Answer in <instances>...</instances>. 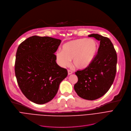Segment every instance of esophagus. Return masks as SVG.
Masks as SVG:
<instances>
[{"label": "esophagus", "mask_w": 131, "mask_h": 131, "mask_svg": "<svg viewBox=\"0 0 131 131\" xmlns=\"http://www.w3.org/2000/svg\"><path fill=\"white\" fill-rule=\"evenodd\" d=\"M72 73H73V72H72V71H71V70H68V75H70V74H71Z\"/></svg>", "instance_id": "1"}]
</instances>
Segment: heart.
<instances>
[{
  "instance_id": "obj_1",
  "label": "heart",
  "mask_w": 131,
  "mask_h": 131,
  "mask_svg": "<svg viewBox=\"0 0 131 131\" xmlns=\"http://www.w3.org/2000/svg\"><path fill=\"white\" fill-rule=\"evenodd\" d=\"M98 50L97 42L92 39L80 38L67 42L62 46V51L56 53L58 64L62 67L72 64L77 69L88 67L94 60Z\"/></svg>"
}]
</instances>
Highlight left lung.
<instances>
[{
	"instance_id": "obj_1",
	"label": "left lung",
	"mask_w": 131,
	"mask_h": 131,
	"mask_svg": "<svg viewBox=\"0 0 131 131\" xmlns=\"http://www.w3.org/2000/svg\"><path fill=\"white\" fill-rule=\"evenodd\" d=\"M88 36L94 37L100 43L92 63L85 69L75 72L78 82L74 89L79 97L94 100L104 95L113 84L117 56L113 43L107 37L95 34Z\"/></svg>"
}]
</instances>
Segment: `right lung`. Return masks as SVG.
Here are the masks:
<instances>
[{"instance_id":"obj_1","label":"right lung","mask_w":131,"mask_h":131,"mask_svg":"<svg viewBox=\"0 0 131 131\" xmlns=\"http://www.w3.org/2000/svg\"><path fill=\"white\" fill-rule=\"evenodd\" d=\"M61 42L52 37L34 36L18 47L15 76L23 94L32 102L42 104L51 101L68 75L67 69L56 62L54 53Z\"/></svg>"}]
</instances>
